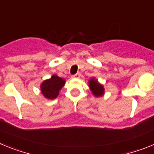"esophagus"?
Returning <instances> with one entry per match:
<instances>
[{"instance_id": "obj_1", "label": "esophagus", "mask_w": 154, "mask_h": 154, "mask_svg": "<svg viewBox=\"0 0 154 154\" xmlns=\"http://www.w3.org/2000/svg\"><path fill=\"white\" fill-rule=\"evenodd\" d=\"M80 77H81V73H77L76 74H74V75L72 76V78H79Z\"/></svg>"}]
</instances>
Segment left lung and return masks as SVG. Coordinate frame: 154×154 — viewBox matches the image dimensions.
<instances>
[{
    "label": "left lung",
    "mask_w": 154,
    "mask_h": 154,
    "mask_svg": "<svg viewBox=\"0 0 154 154\" xmlns=\"http://www.w3.org/2000/svg\"><path fill=\"white\" fill-rule=\"evenodd\" d=\"M89 84V88L91 91L93 93V94L96 97H101L105 93V89L102 85H101L97 80L95 78H91L90 81H88Z\"/></svg>",
    "instance_id": "obj_1"
}]
</instances>
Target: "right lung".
<instances>
[{"instance_id": "right-lung-1", "label": "right lung", "mask_w": 154, "mask_h": 154, "mask_svg": "<svg viewBox=\"0 0 154 154\" xmlns=\"http://www.w3.org/2000/svg\"><path fill=\"white\" fill-rule=\"evenodd\" d=\"M65 80L54 74L51 78L45 80L40 85L42 95L48 99H55L58 96L60 91L65 85Z\"/></svg>"}]
</instances>
